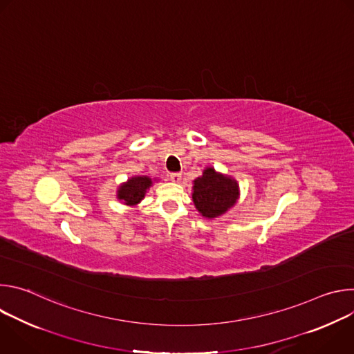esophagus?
Here are the masks:
<instances>
[{"label": "esophagus", "instance_id": "34e87169", "mask_svg": "<svg viewBox=\"0 0 354 354\" xmlns=\"http://www.w3.org/2000/svg\"><path fill=\"white\" fill-rule=\"evenodd\" d=\"M169 179H171L172 182H175V183H179V182H180V179H182V175H180V174H178V172H174V174H171V175H169Z\"/></svg>", "mask_w": 354, "mask_h": 354}]
</instances>
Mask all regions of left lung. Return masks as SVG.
Here are the masks:
<instances>
[{
  "mask_svg": "<svg viewBox=\"0 0 354 354\" xmlns=\"http://www.w3.org/2000/svg\"><path fill=\"white\" fill-rule=\"evenodd\" d=\"M239 197L238 182L209 167L194 179L192 198L197 212L206 218H216L235 206Z\"/></svg>",
  "mask_w": 354,
  "mask_h": 354,
  "instance_id": "left-lung-1",
  "label": "left lung"
}]
</instances>
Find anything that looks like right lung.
<instances>
[{
    "label": "right lung",
    "instance_id": "add662e5",
    "mask_svg": "<svg viewBox=\"0 0 354 354\" xmlns=\"http://www.w3.org/2000/svg\"><path fill=\"white\" fill-rule=\"evenodd\" d=\"M153 186V179L148 176H133L118 189V198L126 206H137L144 198L147 190Z\"/></svg>",
    "mask_w": 354,
    "mask_h": 354
}]
</instances>
